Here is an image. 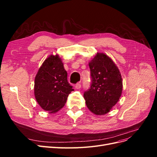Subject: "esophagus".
Segmentation results:
<instances>
[{"instance_id":"obj_1","label":"esophagus","mask_w":157,"mask_h":157,"mask_svg":"<svg viewBox=\"0 0 157 157\" xmlns=\"http://www.w3.org/2000/svg\"><path fill=\"white\" fill-rule=\"evenodd\" d=\"M75 89H77V90L80 89V88H81V84H80V82L77 83V84H76V85H75Z\"/></svg>"}]
</instances>
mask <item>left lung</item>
I'll return each instance as SVG.
<instances>
[{"label":"left lung","mask_w":157,"mask_h":157,"mask_svg":"<svg viewBox=\"0 0 157 157\" xmlns=\"http://www.w3.org/2000/svg\"><path fill=\"white\" fill-rule=\"evenodd\" d=\"M89 67L92 83L84 94L86 106L95 115H105L121 98V75L113 61L103 53H97L89 62Z\"/></svg>","instance_id":"8db88e82"}]
</instances>
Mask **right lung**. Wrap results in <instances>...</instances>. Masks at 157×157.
Wrapping results in <instances>:
<instances>
[{"mask_svg": "<svg viewBox=\"0 0 157 157\" xmlns=\"http://www.w3.org/2000/svg\"><path fill=\"white\" fill-rule=\"evenodd\" d=\"M67 81V73L58 55H51L40 66L35 78L34 93L42 109L55 113L62 108L73 91Z\"/></svg>", "mask_w": 157, "mask_h": 157, "instance_id": "add662e5", "label": "right lung"}]
</instances>
